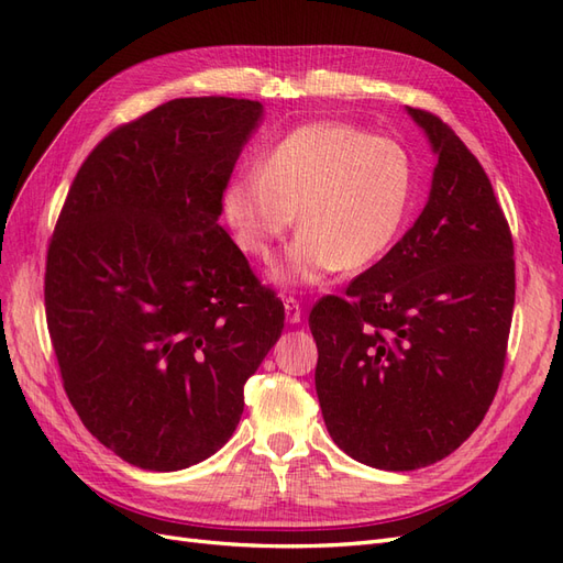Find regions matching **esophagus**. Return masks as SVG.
I'll return each instance as SVG.
<instances>
[{
	"label": "esophagus",
	"instance_id": "1",
	"mask_svg": "<svg viewBox=\"0 0 563 563\" xmlns=\"http://www.w3.org/2000/svg\"><path fill=\"white\" fill-rule=\"evenodd\" d=\"M284 310H286V321L288 323H298L302 319V312H300V305L296 298H286L284 300Z\"/></svg>",
	"mask_w": 563,
	"mask_h": 563
}]
</instances>
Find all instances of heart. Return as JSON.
I'll list each match as a JSON object with an SVG mask.
<instances>
[{"label": "heart", "instance_id": "obj_1", "mask_svg": "<svg viewBox=\"0 0 563 563\" xmlns=\"http://www.w3.org/2000/svg\"><path fill=\"white\" fill-rule=\"evenodd\" d=\"M408 152L343 122L291 131L223 187L220 211L234 244L269 261L291 230L296 242L277 279L319 284L335 269H364L397 244L413 201Z\"/></svg>", "mask_w": 563, "mask_h": 563}]
</instances>
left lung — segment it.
<instances>
[{
	"instance_id": "left-lung-1",
	"label": "left lung",
	"mask_w": 563,
	"mask_h": 563,
	"mask_svg": "<svg viewBox=\"0 0 563 563\" xmlns=\"http://www.w3.org/2000/svg\"><path fill=\"white\" fill-rule=\"evenodd\" d=\"M437 155L430 199L345 298L310 312L331 439L406 472L453 453L496 397L515 310V244L493 185L455 131L408 108Z\"/></svg>"
}]
</instances>
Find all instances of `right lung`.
<instances>
[{"instance_id": "1", "label": "right lung", "mask_w": 563, "mask_h": 563, "mask_svg": "<svg viewBox=\"0 0 563 563\" xmlns=\"http://www.w3.org/2000/svg\"><path fill=\"white\" fill-rule=\"evenodd\" d=\"M258 100L176 98L84 159L46 251L65 395L126 463L174 472L232 437L284 305L218 225Z\"/></svg>"}]
</instances>
